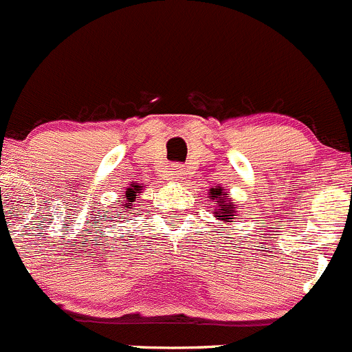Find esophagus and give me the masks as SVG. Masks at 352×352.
Here are the masks:
<instances>
[{"instance_id": "esophagus-1", "label": "esophagus", "mask_w": 352, "mask_h": 352, "mask_svg": "<svg viewBox=\"0 0 352 352\" xmlns=\"http://www.w3.org/2000/svg\"><path fill=\"white\" fill-rule=\"evenodd\" d=\"M183 176V166L181 164H171L164 171L166 179H177V177Z\"/></svg>"}]
</instances>
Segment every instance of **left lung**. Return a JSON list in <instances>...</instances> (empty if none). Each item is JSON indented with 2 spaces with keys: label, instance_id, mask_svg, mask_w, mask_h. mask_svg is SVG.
Returning <instances> with one entry per match:
<instances>
[{
  "label": "left lung",
  "instance_id": "obj_1",
  "mask_svg": "<svg viewBox=\"0 0 352 352\" xmlns=\"http://www.w3.org/2000/svg\"><path fill=\"white\" fill-rule=\"evenodd\" d=\"M210 195H211L210 196L211 201L217 203V208H218V210L214 211V217L221 221H233V218L236 217L238 211L235 210V205L230 203L228 198H225V191H223L220 186L211 188Z\"/></svg>",
  "mask_w": 352,
  "mask_h": 352
}]
</instances>
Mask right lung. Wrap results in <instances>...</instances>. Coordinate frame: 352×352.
I'll use <instances>...</instances> for the list:
<instances>
[{
  "instance_id": "obj_1",
  "label": "right lung",
  "mask_w": 352,
  "mask_h": 352,
  "mask_svg": "<svg viewBox=\"0 0 352 352\" xmlns=\"http://www.w3.org/2000/svg\"><path fill=\"white\" fill-rule=\"evenodd\" d=\"M139 188H141V186H132V188H127L126 195H122V196H124V199H126V203H124L122 208H124V206L132 208V205H134V201H135V198H138V191H139Z\"/></svg>"
}]
</instances>
